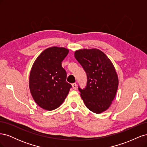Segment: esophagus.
<instances>
[{
  "label": "esophagus",
  "instance_id": "1",
  "mask_svg": "<svg viewBox=\"0 0 147 147\" xmlns=\"http://www.w3.org/2000/svg\"><path fill=\"white\" fill-rule=\"evenodd\" d=\"M72 88H73V89L74 90H77V84L75 83H73L72 84Z\"/></svg>",
  "mask_w": 147,
  "mask_h": 147
}]
</instances>
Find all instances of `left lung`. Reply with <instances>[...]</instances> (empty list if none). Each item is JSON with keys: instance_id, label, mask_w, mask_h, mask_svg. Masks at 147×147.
<instances>
[{"instance_id": "1", "label": "left lung", "mask_w": 147, "mask_h": 147, "mask_svg": "<svg viewBox=\"0 0 147 147\" xmlns=\"http://www.w3.org/2000/svg\"><path fill=\"white\" fill-rule=\"evenodd\" d=\"M75 59L87 75L86 86L78 90L86 107L95 113L107 110L118 86V75L112 62L98 49H83L75 52Z\"/></svg>"}]
</instances>
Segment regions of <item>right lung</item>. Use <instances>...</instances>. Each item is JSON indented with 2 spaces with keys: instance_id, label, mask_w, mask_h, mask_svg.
<instances>
[{
  "instance_id": "right-lung-1",
  "label": "right lung",
  "mask_w": 147,
  "mask_h": 147,
  "mask_svg": "<svg viewBox=\"0 0 147 147\" xmlns=\"http://www.w3.org/2000/svg\"><path fill=\"white\" fill-rule=\"evenodd\" d=\"M69 50L53 47L44 50L30 70L29 88L34 100L41 108L55 110L62 104L72 85L66 82V71L62 61Z\"/></svg>"
}]
</instances>
